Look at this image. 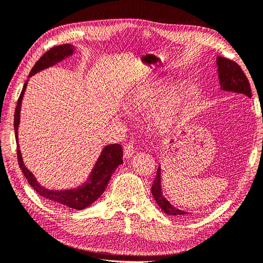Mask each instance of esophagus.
I'll return each instance as SVG.
<instances>
[{
    "label": "esophagus",
    "mask_w": 263,
    "mask_h": 263,
    "mask_svg": "<svg viewBox=\"0 0 263 263\" xmlns=\"http://www.w3.org/2000/svg\"><path fill=\"white\" fill-rule=\"evenodd\" d=\"M135 154V149L133 143H127L124 146V157L125 159H129Z\"/></svg>",
    "instance_id": "obj_1"
}]
</instances>
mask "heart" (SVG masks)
Masks as SVG:
<instances>
[{"instance_id": "1", "label": "heart", "mask_w": 263, "mask_h": 263, "mask_svg": "<svg viewBox=\"0 0 263 263\" xmlns=\"http://www.w3.org/2000/svg\"><path fill=\"white\" fill-rule=\"evenodd\" d=\"M164 96V89H142L139 90L133 98V104L136 109L146 110L154 107ZM189 96L186 86L176 87L167 97L164 106L155 115V121L159 127L166 128L172 125L174 120L183 107Z\"/></svg>"}]
</instances>
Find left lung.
Wrapping results in <instances>:
<instances>
[{"label":"left lung","mask_w":263,"mask_h":263,"mask_svg":"<svg viewBox=\"0 0 263 263\" xmlns=\"http://www.w3.org/2000/svg\"><path fill=\"white\" fill-rule=\"evenodd\" d=\"M217 72L219 78L220 88L226 91H232L236 93H243L248 98H251V89L249 82L244 74L243 70L236 62L227 59L224 57H217ZM162 178H161V165L157 168L155 180L152 184L151 192L155 199L156 204L161 207L162 211L170 216H185L191 213H187L181 209L175 207L171 204L166 197L163 195L162 190Z\"/></svg>","instance_id":"1"}]
</instances>
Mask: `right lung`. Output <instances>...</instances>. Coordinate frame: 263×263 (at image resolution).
Masks as SVG:
<instances>
[{
	"label": "right lung",
	"instance_id": "right-lung-1",
	"mask_svg": "<svg viewBox=\"0 0 263 263\" xmlns=\"http://www.w3.org/2000/svg\"><path fill=\"white\" fill-rule=\"evenodd\" d=\"M73 52H74V46L71 44L58 45L50 48L36 61V64L30 72L29 78L34 76L35 73L42 70L55 66L58 62L72 56ZM28 81L29 80L26 81L23 90L20 92L14 117V129L17 142V157L20 170H22L25 177L27 178L29 184L32 186L34 189V191H36V193H39L41 196L45 197L48 201L55 202L66 207L82 211V209L88 207L93 202L97 201L100 195L104 192V190H106L112 174L123 163L122 146L119 143L104 145V148L101 150L98 160L95 166L92 167V171L89 174L86 181L78 185L77 187L67 189V190H50V189L41 185L37 182L34 175L25 166L23 155L22 152H20L18 143L20 110H22V102L25 95V90L28 85Z\"/></svg>",
	"mask_w": 263,
	"mask_h": 263
}]
</instances>
